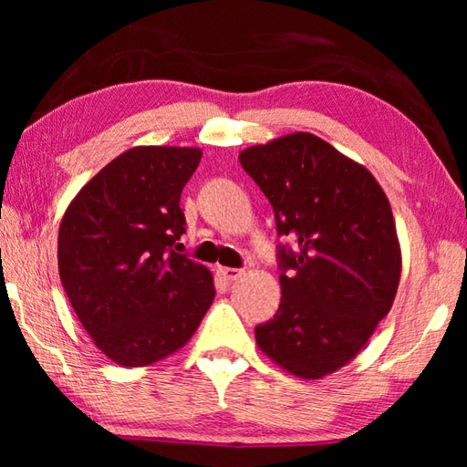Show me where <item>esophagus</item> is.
Returning <instances> with one entry per match:
<instances>
[{
    "label": "esophagus",
    "instance_id": "obj_1",
    "mask_svg": "<svg viewBox=\"0 0 467 467\" xmlns=\"http://www.w3.org/2000/svg\"><path fill=\"white\" fill-rule=\"evenodd\" d=\"M221 275H223L224 281L233 283V281H239L241 276L244 275V271L243 269H231V266H226V269H221Z\"/></svg>",
    "mask_w": 467,
    "mask_h": 467
}]
</instances>
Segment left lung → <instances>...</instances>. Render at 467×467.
<instances>
[{
    "label": "left lung",
    "mask_w": 467,
    "mask_h": 467,
    "mask_svg": "<svg viewBox=\"0 0 467 467\" xmlns=\"http://www.w3.org/2000/svg\"><path fill=\"white\" fill-rule=\"evenodd\" d=\"M239 161L296 243L279 251L281 305L256 345L291 375L321 379L359 355L398 295L391 204L363 164L309 132L244 148Z\"/></svg>",
    "instance_id": "left-lung-1"
}]
</instances>
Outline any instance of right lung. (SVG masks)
Listing matches in <instances>:
<instances>
[{"mask_svg": "<svg viewBox=\"0 0 467 467\" xmlns=\"http://www.w3.org/2000/svg\"><path fill=\"white\" fill-rule=\"evenodd\" d=\"M201 148L134 146L90 178L57 233V271L108 359L146 367L191 341L214 301L204 265L176 253L182 188Z\"/></svg>", "mask_w": 467, "mask_h": 467, "instance_id": "right-lung-1", "label": "right lung"}]
</instances>
